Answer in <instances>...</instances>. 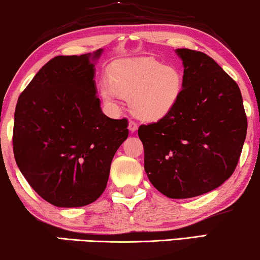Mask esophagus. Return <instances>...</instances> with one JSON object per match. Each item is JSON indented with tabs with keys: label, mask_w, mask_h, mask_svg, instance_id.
Returning a JSON list of instances; mask_svg holds the SVG:
<instances>
[{
	"label": "esophagus",
	"mask_w": 260,
	"mask_h": 260,
	"mask_svg": "<svg viewBox=\"0 0 260 260\" xmlns=\"http://www.w3.org/2000/svg\"><path fill=\"white\" fill-rule=\"evenodd\" d=\"M137 127H138V125H137L136 122H135V121H130V122H129V130L131 131V133H134V131H136Z\"/></svg>",
	"instance_id": "esophagus-1"
}]
</instances>
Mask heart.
Listing matches in <instances>:
<instances>
[{
  "label": "heart",
  "instance_id": "b5f03b06",
  "mask_svg": "<svg viewBox=\"0 0 260 260\" xmlns=\"http://www.w3.org/2000/svg\"><path fill=\"white\" fill-rule=\"evenodd\" d=\"M182 90L183 77L177 68L145 57L111 66L100 95L112 109L118 108L123 97H130V109L138 119L156 122L174 110Z\"/></svg>",
  "mask_w": 260,
  "mask_h": 260
}]
</instances>
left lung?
Wrapping results in <instances>:
<instances>
[{"label": "left lung", "mask_w": 260, "mask_h": 260, "mask_svg": "<svg viewBox=\"0 0 260 260\" xmlns=\"http://www.w3.org/2000/svg\"><path fill=\"white\" fill-rule=\"evenodd\" d=\"M183 90L170 114L141 125L144 169L169 198L209 192L230 178L246 137L247 118L239 86L204 52L177 49Z\"/></svg>", "instance_id": "left-lung-1"}]
</instances>
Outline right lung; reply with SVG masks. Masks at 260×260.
I'll list each match as a JSON object with an SVG mask.
<instances>
[{
    "label": "right lung",
    "mask_w": 260,
    "mask_h": 260,
    "mask_svg": "<svg viewBox=\"0 0 260 260\" xmlns=\"http://www.w3.org/2000/svg\"><path fill=\"white\" fill-rule=\"evenodd\" d=\"M101 52L51 58L15 109L17 167L40 197L59 208L88 205L103 193L112 158L129 134L126 118L101 110L90 62Z\"/></svg>",
    "instance_id": "obj_1"
}]
</instances>
